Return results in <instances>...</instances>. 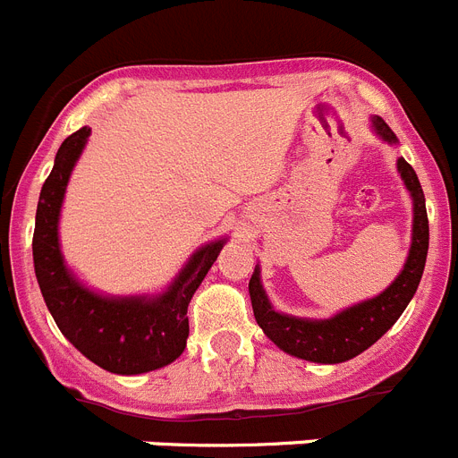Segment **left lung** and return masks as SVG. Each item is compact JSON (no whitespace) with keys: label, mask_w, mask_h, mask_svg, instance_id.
I'll return each instance as SVG.
<instances>
[{"label":"left lung","mask_w":458,"mask_h":458,"mask_svg":"<svg viewBox=\"0 0 458 458\" xmlns=\"http://www.w3.org/2000/svg\"><path fill=\"white\" fill-rule=\"evenodd\" d=\"M370 127L375 136L389 146L398 143L396 134L380 115L370 117ZM396 171L412 199V236H410V250L403 268L394 277L392 284H386L385 292L373 299L359 301L350 308H343L331 318H296V315H287L273 308L267 289L261 284V267L259 264L255 267L248 289L257 324L280 350L292 357L315 363L350 361L363 350H369L373 343L380 341L403 315L410 299L415 296L421 273H424L426 252H428L426 199L415 169L403 157L396 159Z\"/></svg>","instance_id":"8db88e82"}]
</instances>
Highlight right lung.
Wrapping results in <instances>:
<instances>
[{"label":"right lung","mask_w":458,"mask_h":458,"mask_svg":"<svg viewBox=\"0 0 458 458\" xmlns=\"http://www.w3.org/2000/svg\"><path fill=\"white\" fill-rule=\"evenodd\" d=\"M89 127L60 146L41 187L34 225V273L57 329L83 357L117 375H140L181 357L190 335L187 306L229 241L215 238L194 250L178 276L157 294H101L69 268L60 245V215L73 166L83 155Z\"/></svg>","instance_id":"1"}]
</instances>
